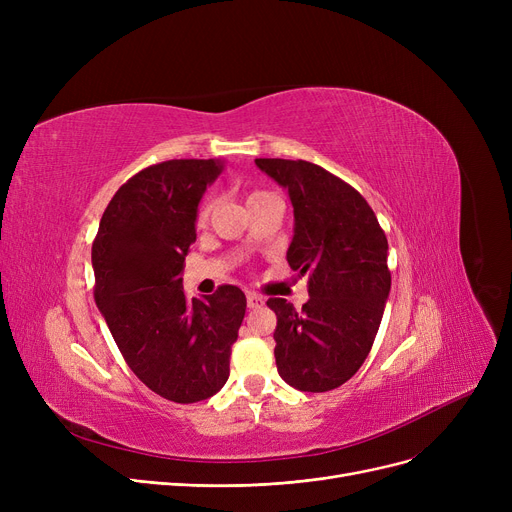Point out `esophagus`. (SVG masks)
I'll return each instance as SVG.
<instances>
[{
    "label": "esophagus",
    "instance_id": "esophagus-1",
    "mask_svg": "<svg viewBox=\"0 0 512 512\" xmlns=\"http://www.w3.org/2000/svg\"><path fill=\"white\" fill-rule=\"evenodd\" d=\"M265 301H263V297H259V294H255V292H249L247 294V305H249V309H257V307H261Z\"/></svg>",
    "mask_w": 512,
    "mask_h": 512
}]
</instances>
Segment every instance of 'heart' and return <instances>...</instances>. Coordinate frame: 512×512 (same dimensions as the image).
Here are the masks:
<instances>
[{
    "mask_svg": "<svg viewBox=\"0 0 512 512\" xmlns=\"http://www.w3.org/2000/svg\"><path fill=\"white\" fill-rule=\"evenodd\" d=\"M261 195H267V193H265V191H253L249 199L261 197ZM211 209H213V201H211V199H209V201H205V203H201V207H199V211H197V222H199V224L207 222V218H209V213H211Z\"/></svg>",
    "mask_w": 512,
    "mask_h": 512,
    "instance_id": "b5f03b06",
    "label": "heart"
}]
</instances>
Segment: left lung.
I'll return each mask as SVG.
<instances>
[{"label":"left lung","instance_id":"1","mask_svg":"<svg viewBox=\"0 0 512 512\" xmlns=\"http://www.w3.org/2000/svg\"><path fill=\"white\" fill-rule=\"evenodd\" d=\"M255 164L282 184L294 207L286 259L309 276L301 311L286 299L267 301L276 317V365L303 392L348 382L367 359L390 294L388 238L363 195L305 159L259 157Z\"/></svg>","mask_w":512,"mask_h":512}]
</instances>
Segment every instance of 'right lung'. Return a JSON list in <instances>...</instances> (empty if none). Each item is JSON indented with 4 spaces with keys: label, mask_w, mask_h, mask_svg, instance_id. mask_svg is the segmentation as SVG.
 Masks as SVG:
<instances>
[{
    "label": "right lung",
    "mask_w": 512,
    "mask_h": 512,
    "mask_svg": "<svg viewBox=\"0 0 512 512\" xmlns=\"http://www.w3.org/2000/svg\"><path fill=\"white\" fill-rule=\"evenodd\" d=\"M222 172L213 159H168L128 178L93 240L95 303L132 373L180 405L220 392L247 299L222 284L188 301L182 270L197 207Z\"/></svg>",
    "instance_id": "1"
}]
</instances>
